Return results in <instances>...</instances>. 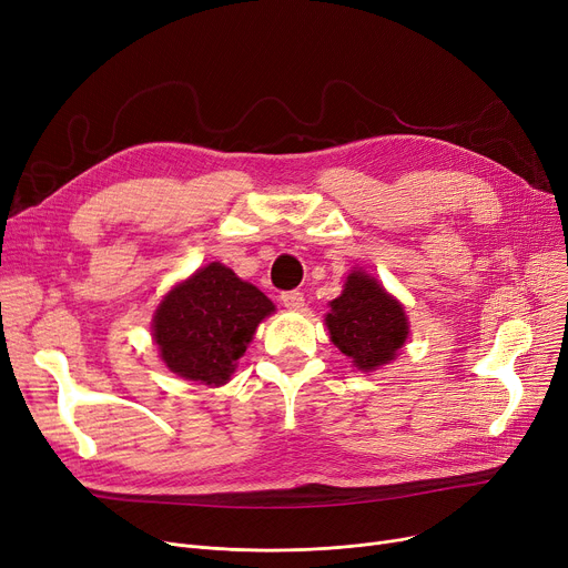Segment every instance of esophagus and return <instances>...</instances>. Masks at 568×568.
Wrapping results in <instances>:
<instances>
[{"instance_id":"esophagus-1","label":"esophagus","mask_w":568,"mask_h":568,"mask_svg":"<svg viewBox=\"0 0 568 568\" xmlns=\"http://www.w3.org/2000/svg\"><path fill=\"white\" fill-rule=\"evenodd\" d=\"M281 302L285 308H292V311H300L304 306V292L300 290H290V292H283L281 294Z\"/></svg>"}]
</instances>
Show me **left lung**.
<instances>
[{
  "mask_svg": "<svg viewBox=\"0 0 568 568\" xmlns=\"http://www.w3.org/2000/svg\"><path fill=\"white\" fill-rule=\"evenodd\" d=\"M329 308L324 322L332 343L364 373L394 362L407 341L409 322L403 304L362 268L347 276L343 294Z\"/></svg>",
  "mask_w": 568,
  "mask_h": 568,
  "instance_id": "1",
  "label": "left lung"
}]
</instances>
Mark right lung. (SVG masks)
<instances>
[{"label": "right lung", "mask_w": 568, "mask_h": 568, "mask_svg": "<svg viewBox=\"0 0 568 568\" xmlns=\"http://www.w3.org/2000/svg\"><path fill=\"white\" fill-rule=\"evenodd\" d=\"M276 308L232 268L212 262L174 285L154 313V341L179 377L219 386L230 379L257 324Z\"/></svg>", "instance_id": "right-lung-1"}]
</instances>
